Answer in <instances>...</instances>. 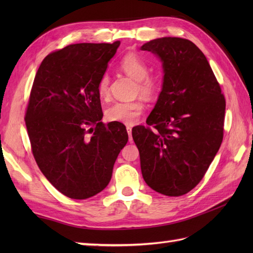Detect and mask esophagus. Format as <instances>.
<instances>
[{
	"label": "esophagus",
	"instance_id": "obj_1",
	"mask_svg": "<svg viewBox=\"0 0 253 253\" xmlns=\"http://www.w3.org/2000/svg\"><path fill=\"white\" fill-rule=\"evenodd\" d=\"M127 132H128V136H129V141H132V137H131V126H127Z\"/></svg>",
	"mask_w": 253,
	"mask_h": 253
}]
</instances>
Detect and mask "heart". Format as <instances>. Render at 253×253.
Segmentation results:
<instances>
[{
    "label": "heart",
    "instance_id": "heart-1",
    "mask_svg": "<svg viewBox=\"0 0 253 253\" xmlns=\"http://www.w3.org/2000/svg\"><path fill=\"white\" fill-rule=\"evenodd\" d=\"M120 69L137 82L136 92L140 94L146 100H152L158 94L161 82L157 75L148 74L149 66L140 56L133 53H129L124 56L120 62ZM110 79L107 75L101 77L98 84V93L100 98H107L110 92ZM143 112V104L141 101L130 102H117L113 104L105 112L106 120L110 122H116L124 125H132Z\"/></svg>",
    "mask_w": 253,
    "mask_h": 253
}]
</instances>
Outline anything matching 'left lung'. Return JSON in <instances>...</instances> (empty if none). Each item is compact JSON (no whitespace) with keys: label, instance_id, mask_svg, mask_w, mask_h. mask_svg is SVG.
<instances>
[{"label":"left lung","instance_id":"1","mask_svg":"<svg viewBox=\"0 0 253 253\" xmlns=\"http://www.w3.org/2000/svg\"><path fill=\"white\" fill-rule=\"evenodd\" d=\"M141 50L160 56L164 79L149 126L133 127L132 139L147 185L179 197L201 181L221 147L226 101L206 55L190 40L160 38Z\"/></svg>","mask_w":253,"mask_h":253}]
</instances>
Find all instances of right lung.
<instances>
[{"instance_id":"add662e5","label":"right lung","mask_w":253,"mask_h":253,"mask_svg":"<svg viewBox=\"0 0 253 253\" xmlns=\"http://www.w3.org/2000/svg\"><path fill=\"white\" fill-rule=\"evenodd\" d=\"M120 44L76 43L52 52L32 84L25 114L32 154L46 179L71 199L103 190L128 141L124 124L101 122L98 93Z\"/></svg>"}]
</instances>
